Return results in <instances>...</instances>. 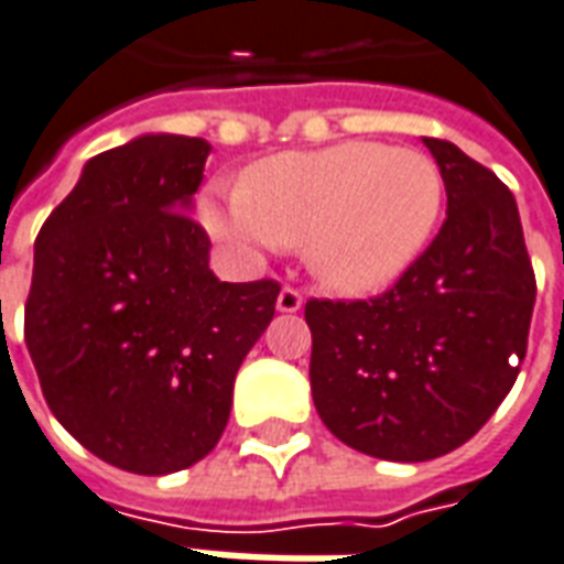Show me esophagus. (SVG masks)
<instances>
[{"instance_id": "esophagus-1", "label": "esophagus", "mask_w": 564, "mask_h": 564, "mask_svg": "<svg viewBox=\"0 0 564 564\" xmlns=\"http://www.w3.org/2000/svg\"><path fill=\"white\" fill-rule=\"evenodd\" d=\"M300 306H303V294H300L297 288L285 285L282 291H279V297H276L279 312H297Z\"/></svg>"}]
</instances>
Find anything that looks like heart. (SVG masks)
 <instances>
[{"label": "heart", "mask_w": 564, "mask_h": 564, "mask_svg": "<svg viewBox=\"0 0 564 564\" xmlns=\"http://www.w3.org/2000/svg\"><path fill=\"white\" fill-rule=\"evenodd\" d=\"M440 207L443 181L425 154L338 142L267 156L240 189L207 193L202 219L237 249L303 247L324 285L371 294L422 256Z\"/></svg>", "instance_id": "heart-1"}]
</instances>
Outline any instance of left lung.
I'll use <instances>...</instances> for the list:
<instances>
[{"label": "left lung", "mask_w": 564, "mask_h": 564, "mask_svg": "<svg viewBox=\"0 0 564 564\" xmlns=\"http://www.w3.org/2000/svg\"><path fill=\"white\" fill-rule=\"evenodd\" d=\"M425 145L446 184L437 237L378 297L306 303L317 416L350 448L404 464L448 455L497 413L535 306L511 189L446 139Z\"/></svg>", "instance_id": "1"}]
</instances>
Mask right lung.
<instances>
[{"label":"right lung","instance_id":"1","mask_svg":"<svg viewBox=\"0 0 564 564\" xmlns=\"http://www.w3.org/2000/svg\"><path fill=\"white\" fill-rule=\"evenodd\" d=\"M210 145L151 133L91 156L35 240L25 347L53 416L139 476L217 446L235 375L273 321L276 279L219 282L189 217Z\"/></svg>","mask_w":564,"mask_h":564}]
</instances>
